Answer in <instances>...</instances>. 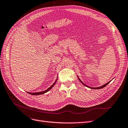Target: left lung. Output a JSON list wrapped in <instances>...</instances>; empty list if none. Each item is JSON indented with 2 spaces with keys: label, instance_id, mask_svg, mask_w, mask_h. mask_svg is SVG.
I'll list each match as a JSON object with an SVG mask.
<instances>
[{
  "label": "left lung",
  "instance_id": "obj_1",
  "mask_svg": "<svg viewBox=\"0 0 128 128\" xmlns=\"http://www.w3.org/2000/svg\"><path fill=\"white\" fill-rule=\"evenodd\" d=\"M77 77H78V76H77ZM78 80H80V82L81 83H82L84 85V86H86V87H88V88H92V89H100V88H104V87H105V86H107V84H109V83L110 82V81H111V80H110V82H108V83H106L105 84H104V85H103V86H100V87H97V88H92V87H90V86H87L86 85V84H85L84 83H83L82 81L80 80V78H79L78 77Z\"/></svg>",
  "mask_w": 128,
  "mask_h": 128
}]
</instances>
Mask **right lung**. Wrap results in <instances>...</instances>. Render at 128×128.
I'll list each match as a JSON object with an SVG mask.
<instances>
[{
    "label": "right lung",
    "instance_id": "right-lung-1",
    "mask_svg": "<svg viewBox=\"0 0 128 128\" xmlns=\"http://www.w3.org/2000/svg\"><path fill=\"white\" fill-rule=\"evenodd\" d=\"M57 79H58V77H57ZM57 79L55 81V82L54 83L52 86H50L49 88H48L47 90H45V91H42V92H34V93H32V92H28L29 94H32V95H40V94H45V93H46V92H48L49 90H51V89L53 87V86H54L55 85V84H56V80H57Z\"/></svg>",
    "mask_w": 128,
    "mask_h": 128
}]
</instances>
